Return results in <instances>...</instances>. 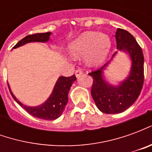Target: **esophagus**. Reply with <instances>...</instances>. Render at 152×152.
I'll return each instance as SVG.
<instances>
[{"instance_id":"esophagus-1","label":"esophagus","mask_w":152,"mask_h":152,"mask_svg":"<svg viewBox=\"0 0 152 152\" xmlns=\"http://www.w3.org/2000/svg\"><path fill=\"white\" fill-rule=\"evenodd\" d=\"M75 74H76V77H79L80 75H82L83 74V71L82 69H80V68H78V69L76 70V72H75Z\"/></svg>"}]
</instances>
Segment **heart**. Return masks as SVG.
Instances as JSON below:
<instances>
[{"mask_svg":"<svg viewBox=\"0 0 152 152\" xmlns=\"http://www.w3.org/2000/svg\"><path fill=\"white\" fill-rule=\"evenodd\" d=\"M109 48L108 37L93 31L83 33L69 45L70 53L72 56H85L86 63L91 66L98 65L105 59Z\"/></svg>","mask_w":152,"mask_h":152,"instance_id":"heart-1","label":"heart"}]
</instances>
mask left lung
<instances>
[{
  "mask_svg": "<svg viewBox=\"0 0 152 152\" xmlns=\"http://www.w3.org/2000/svg\"><path fill=\"white\" fill-rule=\"evenodd\" d=\"M115 37L118 50L127 52L132 60L129 77L119 86L109 85L102 76V72L108 63L89 73L93 78V99L97 107L106 114L121 113L133 105L140 94L144 81V57L140 45L129 32L121 28H117Z\"/></svg>",
  "mask_w": 152,
  "mask_h": 152,
  "instance_id": "left-lung-1",
  "label": "left lung"
}]
</instances>
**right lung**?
<instances>
[{
  "mask_svg": "<svg viewBox=\"0 0 152 152\" xmlns=\"http://www.w3.org/2000/svg\"><path fill=\"white\" fill-rule=\"evenodd\" d=\"M50 34H51L50 32H45V33H36V34L28 35L24 38H23L20 41H18V43L13 47V49L18 48L29 42L48 41L50 39ZM76 80V77L75 75L69 76V77H66V76L59 77L57 80L56 85L54 86L53 92L50 96V98L48 99L46 102H44L42 105L38 106V107H27L23 105L13 94L9 85L8 87L12 97L23 108L25 109L26 112H28L29 114L37 118H40V119H43L46 121H53L59 117L66 107V103L68 101V96H67L68 91L72 83Z\"/></svg>",
  "mask_w": 152,
  "mask_h": 152,
  "instance_id": "add662e5",
  "label": "right lung"
}]
</instances>
